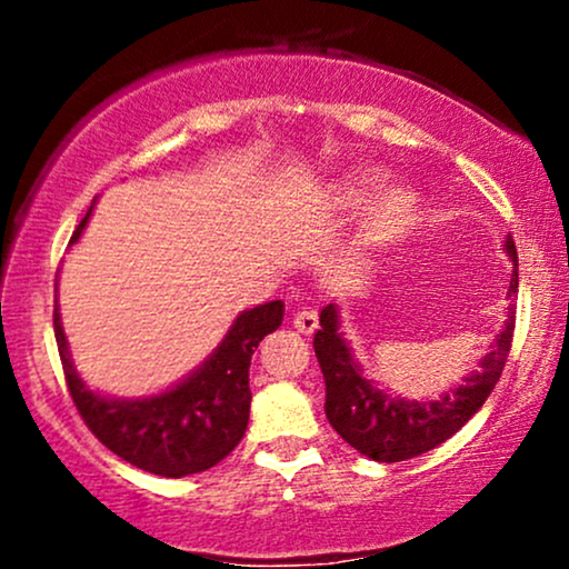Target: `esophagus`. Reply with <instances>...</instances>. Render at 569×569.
<instances>
[{"label":"esophagus","instance_id":"esophagus-1","mask_svg":"<svg viewBox=\"0 0 569 569\" xmlns=\"http://www.w3.org/2000/svg\"><path fill=\"white\" fill-rule=\"evenodd\" d=\"M291 323H293V329L302 331V335H312V331L318 329L316 307H299V310L291 316Z\"/></svg>","mask_w":569,"mask_h":569}]
</instances>
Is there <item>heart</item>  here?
I'll return each mask as SVG.
<instances>
[{
  "label": "heart",
  "mask_w": 569,
  "mask_h": 569,
  "mask_svg": "<svg viewBox=\"0 0 569 569\" xmlns=\"http://www.w3.org/2000/svg\"><path fill=\"white\" fill-rule=\"evenodd\" d=\"M382 176L375 171H363L348 181H339L337 202L345 208H356L371 198L380 187ZM420 221V198L411 189H390L377 200L375 211L369 219V238L377 243H390V240L409 234Z\"/></svg>",
  "instance_id": "obj_1"
}]
</instances>
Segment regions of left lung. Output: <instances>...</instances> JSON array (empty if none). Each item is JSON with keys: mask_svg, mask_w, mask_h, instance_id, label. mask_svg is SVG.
<instances>
[{"mask_svg": "<svg viewBox=\"0 0 569 569\" xmlns=\"http://www.w3.org/2000/svg\"><path fill=\"white\" fill-rule=\"evenodd\" d=\"M506 251L516 264V246L508 238ZM519 291V270H513L508 297ZM513 307L508 312L506 329L495 339L492 352L481 361V371L468 377L460 388L447 393L439 401L409 403L401 398H390L363 380L361 369L352 361L350 348L337 335V307L329 305L321 310V329L316 331L312 348L321 363L326 380V417L331 428L358 449L361 455L377 462H401L409 457L426 455L466 426L468 420L485 407L489 393L498 385L506 358L513 342Z\"/></svg>", "mask_w": 569, "mask_h": 569, "instance_id": "1", "label": "left lung"}]
</instances>
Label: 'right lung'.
I'll use <instances>...</instances> for the list:
<instances>
[{
  "instance_id": "add662e5",
  "label": "right lung",
  "mask_w": 569,
  "mask_h": 569,
  "mask_svg": "<svg viewBox=\"0 0 569 569\" xmlns=\"http://www.w3.org/2000/svg\"><path fill=\"white\" fill-rule=\"evenodd\" d=\"M93 211V206H90ZM90 211L77 224L71 243L80 238ZM283 321V302H267L243 312L230 335L202 367L168 393L141 401H109L84 388L69 361L58 307L53 310L56 342L63 377L82 422L117 457L154 476H181L208 471L224 460L246 436L251 388L248 367L253 348Z\"/></svg>"
}]
</instances>
